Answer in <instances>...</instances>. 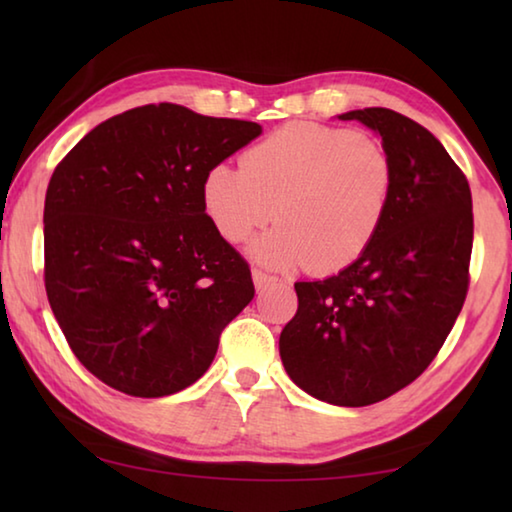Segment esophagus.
<instances>
[{
    "instance_id": "34e87169",
    "label": "esophagus",
    "mask_w": 512,
    "mask_h": 512,
    "mask_svg": "<svg viewBox=\"0 0 512 512\" xmlns=\"http://www.w3.org/2000/svg\"><path fill=\"white\" fill-rule=\"evenodd\" d=\"M253 282H255V289L262 291L266 287H271V284H275V277L259 271V268H253Z\"/></svg>"
}]
</instances>
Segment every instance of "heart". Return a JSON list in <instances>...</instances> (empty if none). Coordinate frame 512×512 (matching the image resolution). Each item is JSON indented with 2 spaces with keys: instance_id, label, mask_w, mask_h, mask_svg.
<instances>
[{
  "instance_id": "b5f03b06",
  "label": "heart",
  "mask_w": 512,
  "mask_h": 512,
  "mask_svg": "<svg viewBox=\"0 0 512 512\" xmlns=\"http://www.w3.org/2000/svg\"><path fill=\"white\" fill-rule=\"evenodd\" d=\"M384 146L350 128L293 121L241 155V169L216 164L203 178V207L216 232L277 268L307 264L334 273L366 253L393 194Z\"/></svg>"
}]
</instances>
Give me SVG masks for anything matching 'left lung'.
Listing matches in <instances>:
<instances>
[{
  "instance_id": "1",
  "label": "left lung",
  "mask_w": 512,
  "mask_h": 512,
  "mask_svg": "<svg viewBox=\"0 0 512 512\" xmlns=\"http://www.w3.org/2000/svg\"><path fill=\"white\" fill-rule=\"evenodd\" d=\"M381 135L393 194L366 253L339 275L296 282L280 334L293 384L336 406H368L418 379L443 348L470 287L474 237L465 173L418 121L388 108L339 115Z\"/></svg>"
}]
</instances>
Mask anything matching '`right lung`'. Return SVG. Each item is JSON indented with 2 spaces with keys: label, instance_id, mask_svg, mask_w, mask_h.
<instances>
[{
  "label": "right lung",
  "instance_id": "obj_1",
  "mask_svg": "<svg viewBox=\"0 0 512 512\" xmlns=\"http://www.w3.org/2000/svg\"><path fill=\"white\" fill-rule=\"evenodd\" d=\"M262 126L149 103L69 151L45 198V289L69 348L133 397L192 386L255 296L205 214L203 178Z\"/></svg>",
  "mask_w": 512,
  "mask_h": 512
}]
</instances>
